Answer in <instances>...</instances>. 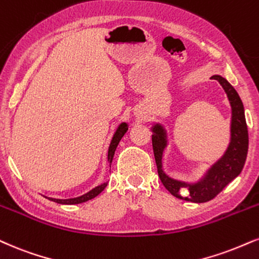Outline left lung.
Wrapping results in <instances>:
<instances>
[{
	"label": "left lung",
	"instance_id": "1",
	"mask_svg": "<svg viewBox=\"0 0 259 259\" xmlns=\"http://www.w3.org/2000/svg\"><path fill=\"white\" fill-rule=\"evenodd\" d=\"M211 78L219 80L228 96L230 107H232L230 142L222 157L206 171V174L198 182H183L165 174L163 170V154L167 146V134L165 127L159 123L152 126V132H153L152 145H153L158 175L160 177L161 183L174 197L192 202H206L216 197L220 192H222L224 187L240 175L245 165L246 157H247L248 133L241 99L232 84L222 76L214 74ZM182 188L187 189L185 196L180 194V189Z\"/></svg>",
	"mask_w": 259,
	"mask_h": 259
}]
</instances>
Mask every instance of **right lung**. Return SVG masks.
<instances>
[{"instance_id":"obj_1","label":"right lung","mask_w":259,"mask_h":259,"mask_svg":"<svg viewBox=\"0 0 259 259\" xmlns=\"http://www.w3.org/2000/svg\"><path fill=\"white\" fill-rule=\"evenodd\" d=\"M126 132H127V124L126 123L119 124V126L117 127L116 133H114L113 138H112V140H111L110 147H108V154H107V161H108V164H110V167H111L112 160H113V155H114V152H116V149H117L118 143H119L121 138H123L124 134H125ZM106 186H107V182H105V183H102V185L95 187V188H93L92 191H89L88 193H85V194L80 195V197H77V198H71V199L48 198V199H49V200L58 202V204H62V205L82 204V202H85V201L90 200V199L98 197L100 193H101L106 188Z\"/></svg>"}]
</instances>
